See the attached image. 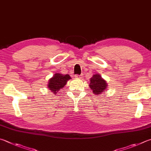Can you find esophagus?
Segmentation results:
<instances>
[{"mask_svg": "<svg viewBox=\"0 0 151 151\" xmlns=\"http://www.w3.org/2000/svg\"><path fill=\"white\" fill-rule=\"evenodd\" d=\"M82 76H83V75H75V77L76 78H81Z\"/></svg>", "mask_w": 151, "mask_h": 151, "instance_id": "1", "label": "esophagus"}]
</instances>
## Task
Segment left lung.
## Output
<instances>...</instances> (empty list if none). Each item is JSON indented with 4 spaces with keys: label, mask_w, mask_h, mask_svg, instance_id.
<instances>
[{
    "label": "left lung",
    "mask_w": 151,
    "mask_h": 151,
    "mask_svg": "<svg viewBox=\"0 0 151 151\" xmlns=\"http://www.w3.org/2000/svg\"><path fill=\"white\" fill-rule=\"evenodd\" d=\"M90 87L96 94H100L103 92H105L107 83L102 78L100 75L96 74L93 75L92 77L90 78Z\"/></svg>",
    "instance_id": "left-lung-1"
}]
</instances>
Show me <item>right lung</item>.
I'll use <instances>...</instances> for the list:
<instances>
[{"instance_id": "right-lung-1", "label": "right lung", "mask_w": 151, "mask_h": 151, "mask_svg": "<svg viewBox=\"0 0 151 151\" xmlns=\"http://www.w3.org/2000/svg\"><path fill=\"white\" fill-rule=\"evenodd\" d=\"M70 78V76L68 75H63L59 73L55 74L53 77L49 80L48 88L51 90L54 94H57V92L63 88Z\"/></svg>"}]
</instances>
